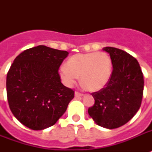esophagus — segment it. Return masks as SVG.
<instances>
[{
	"mask_svg": "<svg viewBox=\"0 0 152 152\" xmlns=\"http://www.w3.org/2000/svg\"><path fill=\"white\" fill-rule=\"evenodd\" d=\"M83 94H81V93L78 92V91H76L75 92V97L76 98H80V97H82L83 96Z\"/></svg>",
	"mask_w": 152,
	"mask_h": 152,
	"instance_id": "esophagus-1",
	"label": "esophagus"
}]
</instances>
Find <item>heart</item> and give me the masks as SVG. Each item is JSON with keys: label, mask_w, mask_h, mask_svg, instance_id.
Wrapping results in <instances>:
<instances>
[{"label": "heart", "mask_w": 152, "mask_h": 152, "mask_svg": "<svg viewBox=\"0 0 152 152\" xmlns=\"http://www.w3.org/2000/svg\"><path fill=\"white\" fill-rule=\"evenodd\" d=\"M113 64L104 52L77 53L59 69V76L64 85L72 88L80 76L81 83L90 91L103 89L111 78Z\"/></svg>", "instance_id": "b5f03b06"}]
</instances>
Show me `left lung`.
Listing matches in <instances>:
<instances>
[{
    "label": "left lung",
    "mask_w": 152,
    "mask_h": 152,
    "mask_svg": "<svg viewBox=\"0 0 152 152\" xmlns=\"http://www.w3.org/2000/svg\"><path fill=\"white\" fill-rule=\"evenodd\" d=\"M102 50L110 56L113 72L106 88L91 94L95 104L88 113L98 125L113 129L126 124L139 110L144 76L137 60L128 53L109 46Z\"/></svg>",
    "instance_id": "left-lung-1"
}]
</instances>
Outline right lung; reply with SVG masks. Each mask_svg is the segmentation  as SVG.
<instances>
[{
    "instance_id": "1",
    "label": "right lung",
    "mask_w": 152,
    "mask_h": 152,
    "mask_svg": "<svg viewBox=\"0 0 152 152\" xmlns=\"http://www.w3.org/2000/svg\"><path fill=\"white\" fill-rule=\"evenodd\" d=\"M69 53L38 46L14 60L7 74L9 107L20 122L33 130L53 125L66 111L74 91L62 84L58 69Z\"/></svg>"
}]
</instances>
